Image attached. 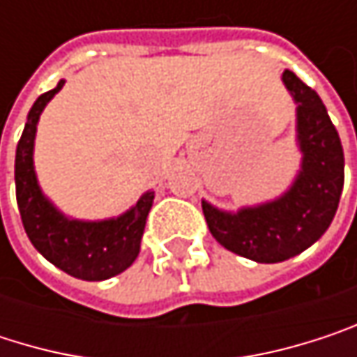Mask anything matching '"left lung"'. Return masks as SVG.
I'll return each instance as SVG.
<instances>
[{
    "instance_id": "left-lung-1",
    "label": "left lung",
    "mask_w": 357,
    "mask_h": 357,
    "mask_svg": "<svg viewBox=\"0 0 357 357\" xmlns=\"http://www.w3.org/2000/svg\"><path fill=\"white\" fill-rule=\"evenodd\" d=\"M296 103V142L302 163L277 198L225 211L202 200L213 238L254 262H283L310 248L328 229L343 190V146L321 97L294 72L281 76Z\"/></svg>"
}]
</instances>
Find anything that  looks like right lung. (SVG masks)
I'll use <instances>...</instances> for the list:
<instances>
[{"instance_id":"obj_1","label":"right lung","mask_w":357,"mask_h":357,"mask_svg":"<svg viewBox=\"0 0 357 357\" xmlns=\"http://www.w3.org/2000/svg\"><path fill=\"white\" fill-rule=\"evenodd\" d=\"M66 80L40 95L29 111L16 146V200L29 240L51 264L82 281H105L123 273L138 256L155 192L146 190L134 206L109 219H74L63 215L40 190L35 172L38 117Z\"/></svg>"}]
</instances>
